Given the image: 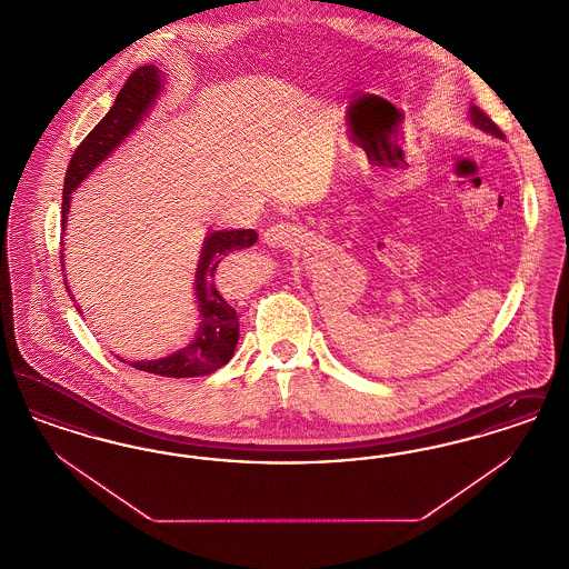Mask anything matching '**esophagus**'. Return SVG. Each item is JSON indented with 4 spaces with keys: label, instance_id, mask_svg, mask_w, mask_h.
Listing matches in <instances>:
<instances>
[{
    "label": "esophagus",
    "instance_id": "esophagus-1",
    "mask_svg": "<svg viewBox=\"0 0 569 569\" xmlns=\"http://www.w3.org/2000/svg\"><path fill=\"white\" fill-rule=\"evenodd\" d=\"M264 243L271 247H286V244L300 243L302 230L292 223H272L262 232Z\"/></svg>",
    "mask_w": 569,
    "mask_h": 569
}]
</instances>
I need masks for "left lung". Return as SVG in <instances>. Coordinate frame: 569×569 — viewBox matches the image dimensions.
I'll return each instance as SVG.
<instances>
[{
  "mask_svg": "<svg viewBox=\"0 0 569 569\" xmlns=\"http://www.w3.org/2000/svg\"><path fill=\"white\" fill-rule=\"evenodd\" d=\"M469 119H471V123H473L476 128L485 130L487 134H492L495 138H503V132L490 121V117H488L485 110H480L478 107H469Z\"/></svg>",
  "mask_w": 569,
  "mask_h": 569,
  "instance_id": "left-lung-1",
  "label": "left lung"
}]
</instances>
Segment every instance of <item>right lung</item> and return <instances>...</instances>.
<instances>
[{
	"label": "right lung",
	"instance_id": "add662e5",
	"mask_svg": "<svg viewBox=\"0 0 569 569\" xmlns=\"http://www.w3.org/2000/svg\"><path fill=\"white\" fill-rule=\"evenodd\" d=\"M160 91H162L160 68L156 66L136 68V72H132V77L117 93V100L104 114V119L84 136V140L77 147L66 170L61 228H66V221H68L72 191L81 186V181L89 177V172H93V168L104 162L110 153L134 132L138 123L156 104ZM256 241H258L256 230H216L207 234L200 251L198 269H196V281H193L198 311H200L198 332L193 335V339L186 348L177 352L156 358V360L130 362L134 369L153 373V376H163V378H198V376L213 373L232 358L239 341V318L230 300L221 297L217 288L216 271L219 262L228 253L251 247ZM61 258H63V251H61ZM63 281H66V274H63ZM66 290L70 292V288ZM79 313H82L81 309Z\"/></svg>",
	"mask_w": 569,
	"mask_h": 569
}]
</instances>
